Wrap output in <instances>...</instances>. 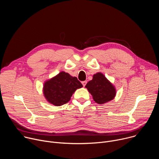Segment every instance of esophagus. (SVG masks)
<instances>
[{"mask_svg":"<svg viewBox=\"0 0 159 159\" xmlns=\"http://www.w3.org/2000/svg\"><path fill=\"white\" fill-rule=\"evenodd\" d=\"M82 84L83 86L85 87V85H86V84H87V81H83V82H82Z\"/></svg>","mask_w":159,"mask_h":159,"instance_id":"obj_1","label":"esophagus"}]
</instances>
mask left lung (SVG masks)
<instances>
[{"label": "left lung", "instance_id": "left-lung-1", "mask_svg": "<svg viewBox=\"0 0 159 159\" xmlns=\"http://www.w3.org/2000/svg\"><path fill=\"white\" fill-rule=\"evenodd\" d=\"M85 87L93 96L94 101L99 104L112 100L116 94L115 86L101 72L94 74L93 80L88 82Z\"/></svg>", "mask_w": 159, "mask_h": 159}]
</instances>
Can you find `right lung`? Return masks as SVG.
<instances>
[{
  "label": "right lung",
  "mask_w": 159,
  "mask_h": 159,
  "mask_svg": "<svg viewBox=\"0 0 159 159\" xmlns=\"http://www.w3.org/2000/svg\"><path fill=\"white\" fill-rule=\"evenodd\" d=\"M82 86L76 77L61 72L45 82L43 90L44 96L48 102L60 106L69 102L73 93Z\"/></svg>",
  "instance_id": "add662e5"
}]
</instances>
